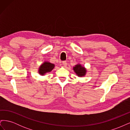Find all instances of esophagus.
I'll list each match as a JSON object with an SVG mask.
<instances>
[{"label": "esophagus", "instance_id": "34e87169", "mask_svg": "<svg viewBox=\"0 0 130 130\" xmlns=\"http://www.w3.org/2000/svg\"><path fill=\"white\" fill-rule=\"evenodd\" d=\"M62 64H63V66H64V67H66L67 65V63L66 61H63Z\"/></svg>", "mask_w": 130, "mask_h": 130}]
</instances>
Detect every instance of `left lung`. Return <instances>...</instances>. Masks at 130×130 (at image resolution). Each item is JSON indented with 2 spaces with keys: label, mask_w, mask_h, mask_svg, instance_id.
<instances>
[{
  "label": "left lung",
  "mask_w": 130,
  "mask_h": 130,
  "mask_svg": "<svg viewBox=\"0 0 130 130\" xmlns=\"http://www.w3.org/2000/svg\"><path fill=\"white\" fill-rule=\"evenodd\" d=\"M73 70L74 72L76 74V75L80 77L85 76L86 73H87V69H86V68L80 63L75 66L73 67Z\"/></svg>",
  "instance_id": "8db88e82"
}]
</instances>
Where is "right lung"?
<instances>
[{"mask_svg":"<svg viewBox=\"0 0 130 130\" xmlns=\"http://www.w3.org/2000/svg\"><path fill=\"white\" fill-rule=\"evenodd\" d=\"M55 67V64L51 63L48 61H44L38 68V73L41 75H45V74L52 71Z\"/></svg>","mask_w":130,"mask_h":130,"instance_id":"obj_1","label":"right lung"}]
</instances>
